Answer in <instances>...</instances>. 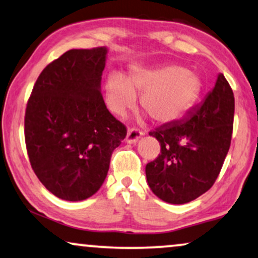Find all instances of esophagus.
<instances>
[{
    "instance_id": "esophagus-1",
    "label": "esophagus",
    "mask_w": 258,
    "mask_h": 258,
    "mask_svg": "<svg viewBox=\"0 0 258 258\" xmlns=\"http://www.w3.org/2000/svg\"><path fill=\"white\" fill-rule=\"evenodd\" d=\"M142 135L144 134H142L141 130L135 129V128L129 129L128 134H126V136H125V142L126 144H135L139 139H141Z\"/></svg>"
}]
</instances>
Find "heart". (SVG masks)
<instances>
[{
    "instance_id": "obj_1",
    "label": "heart",
    "mask_w": 258,
    "mask_h": 258,
    "mask_svg": "<svg viewBox=\"0 0 258 258\" xmlns=\"http://www.w3.org/2000/svg\"><path fill=\"white\" fill-rule=\"evenodd\" d=\"M201 91L199 73L178 64L141 68L125 78L111 74L104 85L105 101L112 112L124 116L135 106L136 95L141 94V106L159 123L180 118L194 106Z\"/></svg>"
}]
</instances>
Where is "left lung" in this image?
Returning a JSON list of instances; mask_svg holds the SVG:
<instances>
[{
	"label": "left lung",
	"mask_w": 258,
	"mask_h": 258,
	"mask_svg": "<svg viewBox=\"0 0 258 258\" xmlns=\"http://www.w3.org/2000/svg\"><path fill=\"white\" fill-rule=\"evenodd\" d=\"M234 95L225 76L180 120L149 133L160 142V154L146 166L155 196L183 205L209 190L217 179L231 145Z\"/></svg>",
	"instance_id": "8db88e82"
}]
</instances>
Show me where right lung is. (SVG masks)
<instances>
[{"label":"right lung","instance_id":"1","mask_svg":"<svg viewBox=\"0 0 258 258\" xmlns=\"http://www.w3.org/2000/svg\"><path fill=\"white\" fill-rule=\"evenodd\" d=\"M106 46L72 49L46 66L25 114L31 166L50 192L84 201L103 185L113 149L126 129L104 103L101 75Z\"/></svg>","mask_w":258,"mask_h":258}]
</instances>
